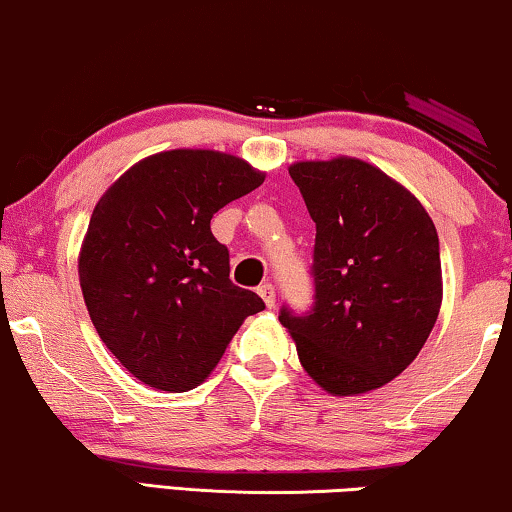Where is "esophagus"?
<instances>
[{
  "label": "esophagus",
  "mask_w": 512,
  "mask_h": 512,
  "mask_svg": "<svg viewBox=\"0 0 512 512\" xmlns=\"http://www.w3.org/2000/svg\"><path fill=\"white\" fill-rule=\"evenodd\" d=\"M258 296L263 298V303L268 305V307H275V300H277V296H275V286H272L270 282H263L261 286H258Z\"/></svg>",
  "instance_id": "esophagus-1"
}]
</instances>
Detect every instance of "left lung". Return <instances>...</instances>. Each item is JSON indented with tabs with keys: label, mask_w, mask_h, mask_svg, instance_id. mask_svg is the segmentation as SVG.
<instances>
[{
	"label": "left lung",
	"mask_w": 512,
	"mask_h": 512,
	"mask_svg": "<svg viewBox=\"0 0 512 512\" xmlns=\"http://www.w3.org/2000/svg\"><path fill=\"white\" fill-rule=\"evenodd\" d=\"M312 221L317 303L282 310L305 373L333 396L380 389L417 359L443 303L438 233L415 195L361 158L289 167Z\"/></svg>",
	"instance_id": "1"
}]
</instances>
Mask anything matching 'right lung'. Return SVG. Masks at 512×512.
Masks as SVG:
<instances>
[{"label": "right lung", "mask_w": 512, "mask_h": 512, "mask_svg": "<svg viewBox=\"0 0 512 512\" xmlns=\"http://www.w3.org/2000/svg\"><path fill=\"white\" fill-rule=\"evenodd\" d=\"M263 179L230 153L172 149L139 160L97 200L79 251L83 300L109 352L146 387H198L265 307L230 282L228 249L209 228Z\"/></svg>", "instance_id": "right-lung-1"}]
</instances>
